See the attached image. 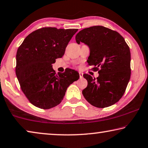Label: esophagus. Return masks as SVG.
Wrapping results in <instances>:
<instances>
[{"instance_id": "1", "label": "esophagus", "mask_w": 148, "mask_h": 148, "mask_svg": "<svg viewBox=\"0 0 148 148\" xmlns=\"http://www.w3.org/2000/svg\"><path fill=\"white\" fill-rule=\"evenodd\" d=\"M79 75L80 78H82V77H83V73H82V72H79Z\"/></svg>"}]
</instances>
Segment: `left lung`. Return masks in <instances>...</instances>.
Returning <instances> with one entry per match:
<instances>
[{
	"label": "left lung",
	"instance_id": "left-lung-1",
	"mask_svg": "<svg viewBox=\"0 0 148 148\" xmlns=\"http://www.w3.org/2000/svg\"><path fill=\"white\" fill-rule=\"evenodd\" d=\"M77 44L89 46L87 62L98 71V77L83 76L87 86L82 91L92 106L104 108L118 102L123 95L131 77V52L121 34L103 26H93L80 31L76 36Z\"/></svg>",
	"mask_w": 148,
	"mask_h": 148
}]
</instances>
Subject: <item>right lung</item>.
Wrapping results in <instances>:
<instances>
[{"label": "right lung", "mask_w": 148, "mask_h": 148, "mask_svg": "<svg viewBox=\"0 0 148 148\" xmlns=\"http://www.w3.org/2000/svg\"><path fill=\"white\" fill-rule=\"evenodd\" d=\"M76 29L42 27L31 32L18 47L16 74L22 91L32 104L49 109L61 103L68 87L79 79L71 69L56 74L52 68L61 58Z\"/></svg>", "instance_id": "1"}]
</instances>
